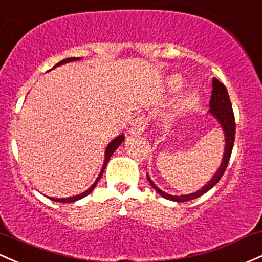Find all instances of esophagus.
I'll list each match as a JSON object with an SVG mask.
<instances>
[{
    "instance_id": "34e87169",
    "label": "esophagus",
    "mask_w": 262,
    "mask_h": 262,
    "mask_svg": "<svg viewBox=\"0 0 262 262\" xmlns=\"http://www.w3.org/2000/svg\"><path fill=\"white\" fill-rule=\"evenodd\" d=\"M146 125H148V123H146V119L144 116H140L136 118V120H134L133 123V126H132L130 129V133L132 134H142L143 132L146 129Z\"/></svg>"
}]
</instances>
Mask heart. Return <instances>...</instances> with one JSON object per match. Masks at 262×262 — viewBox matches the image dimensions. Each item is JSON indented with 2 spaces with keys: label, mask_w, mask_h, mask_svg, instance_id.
<instances>
[{
  "label": "heart",
  "mask_w": 262,
  "mask_h": 262,
  "mask_svg": "<svg viewBox=\"0 0 262 262\" xmlns=\"http://www.w3.org/2000/svg\"><path fill=\"white\" fill-rule=\"evenodd\" d=\"M170 84L174 89H179V88H182L183 83H182V80H180L179 77L174 76V77H171ZM198 105H199V97H198V94L192 93V94H189L188 97H185V98H184L182 109L184 112H190V111H194Z\"/></svg>",
  "instance_id": "1"
}]
</instances>
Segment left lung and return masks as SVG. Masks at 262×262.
Segmentation results:
<instances>
[{
    "mask_svg": "<svg viewBox=\"0 0 262 262\" xmlns=\"http://www.w3.org/2000/svg\"><path fill=\"white\" fill-rule=\"evenodd\" d=\"M210 109H209V114L215 118L219 123L221 129L224 132V137H225V149H224V155L223 160H221V164L219 169L216 170V173L212 175V178L209 180L208 183L204 186H201V189L196 190L195 192H191V194L186 195H171L168 194V192L163 191L162 189L158 188L157 185L153 183V180L150 179L148 174H146V178H148L149 183L153 188L157 190L159 195H162L163 198L169 200L177 201V203H184V201H189L192 199H196L200 195L205 194L206 191H209L212 186H215L217 182L221 179L224 173L226 170V166H228L230 157H231L232 146H234V140H235V119H234V113H232V107L231 102H230L228 91H226L225 85L223 83L219 82L216 78H212V92H211V98H210Z\"/></svg>",
    "mask_w": 262,
    "mask_h": 262,
    "instance_id": "1",
    "label": "left lung"
}]
</instances>
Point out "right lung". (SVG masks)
<instances>
[{
	"label": "right lung",
	"instance_id": "1",
	"mask_svg": "<svg viewBox=\"0 0 262 262\" xmlns=\"http://www.w3.org/2000/svg\"><path fill=\"white\" fill-rule=\"evenodd\" d=\"M79 59H82V58H80V57H71V58H66V59H63V61H61L59 63H57V64L54 66L53 68L58 67V66L64 64V63L79 61ZM123 140H124V136H123V134H119V136L114 138V139L112 140V142L109 143V144L107 145V148H105V153H104L105 159H104V163H103L102 170H100V173H99V175H98V178H97V179H96V182L92 184L91 188H88L87 190L83 191V192H80V194H78V195H74V196H70V198H58V199H57V198H50V199L53 200V201H59V203H73V201H77V200L82 199V198L87 196L88 194H91V192L93 191V189L96 188V185H97V183H98V180L100 179V178H102V174H103V171H104L105 165H107V163L109 162V159H111V157H112V155H113L114 151L117 150L118 146L122 144Z\"/></svg>",
	"mask_w": 262,
	"mask_h": 262
}]
</instances>
